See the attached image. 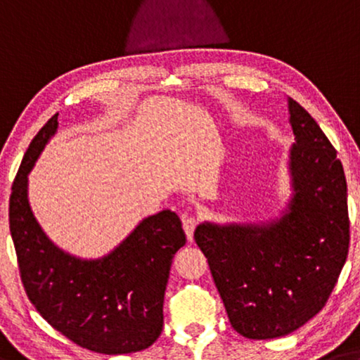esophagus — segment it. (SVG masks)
Returning a JSON list of instances; mask_svg holds the SVG:
<instances>
[{
  "label": "esophagus",
  "mask_w": 360,
  "mask_h": 360,
  "mask_svg": "<svg viewBox=\"0 0 360 360\" xmlns=\"http://www.w3.org/2000/svg\"><path fill=\"white\" fill-rule=\"evenodd\" d=\"M182 227H184V232L187 236V240H193V231L197 227V218L195 216H184L182 218Z\"/></svg>",
  "instance_id": "esophagus-1"
}]
</instances>
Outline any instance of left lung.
<instances>
[{
	"mask_svg": "<svg viewBox=\"0 0 360 360\" xmlns=\"http://www.w3.org/2000/svg\"><path fill=\"white\" fill-rule=\"evenodd\" d=\"M295 144L292 198L264 224L202 222L193 238L236 332L269 340L295 332L327 303L349 248L343 165L316 120L288 98Z\"/></svg>",
	"mask_w": 360,
	"mask_h": 360,
	"instance_id": "1",
	"label": "left lung"
}]
</instances>
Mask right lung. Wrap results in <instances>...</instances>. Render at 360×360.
Instances as JSON below:
<instances>
[{
  "label": "right lung",
  "mask_w": 360,
  "mask_h": 360,
  "mask_svg": "<svg viewBox=\"0 0 360 360\" xmlns=\"http://www.w3.org/2000/svg\"><path fill=\"white\" fill-rule=\"evenodd\" d=\"M57 115L28 146L9 198V229L28 300L73 343L128 354L155 343L173 256L186 243L181 219L163 210L142 219L104 258L82 259L49 240L28 203V173L57 129Z\"/></svg>",
  "instance_id": "right-lung-1"
}]
</instances>
